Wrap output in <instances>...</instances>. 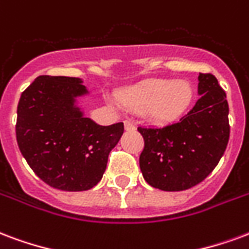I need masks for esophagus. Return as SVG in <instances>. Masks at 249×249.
I'll return each mask as SVG.
<instances>
[{"label":"esophagus","instance_id":"obj_1","mask_svg":"<svg viewBox=\"0 0 249 249\" xmlns=\"http://www.w3.org/2000/svg\"><path fill=\"white\" fill-rule=\"evenodd\" d=\"M124 128H126V131H134L135 130V124L131 121H124Z\"/></svg>","mask_w":249,"mask_h":249}]
</instances>
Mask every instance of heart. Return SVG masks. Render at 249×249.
I'll list each match as a JSON object with an SVG mask.
<instances>
[{"mask_svg": "<svg viewBox=\"0 0 249 249\" xmlns=\"http://www.w3.org/2000/svg\"><path fill=\"white\" fill-rule=\"evenodd\" d=\"M119 102L128 110L144 112L151 122L172 123L188 111L194 89L187 81L154 79L130 87L119 94Z\"/></svg>", "mask_w": 249, "mask_h": 249, "instance_id": "b5f03b06", "label": "heart"}]
</instances>
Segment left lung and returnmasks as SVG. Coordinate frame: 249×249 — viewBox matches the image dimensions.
<instances>
[{
	"label": "left lung",
	"mask_w": 249,
	"mask_h": 249,
	"mask_svg": "<svg viewBox=\"0 0 249 249\" xmlns=\"http://www.w3.org/2000/svg\"><path fill=\"white\" fill-rule=\"evenodd\" d=\"M195 106L179 122L138 127L144 139L143 178L163 191H183L203 182L217 166L230 139L226 92L212 74H199Z\"/></svg>",
	"instance_id": "obj_1"
}]
</instances>
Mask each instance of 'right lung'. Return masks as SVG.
Masks as SVG:
<instances>
[{"instance_id": "obj_1", "label": "right lung", "mask_w": 249, "mask_h": 249, "mask_svg": "<svg viewBox=\"0 0 249 249\" xmlns=\"http://www.w3.org/2000/svg\"><path fill=\"white\" fill-rule=\"evenodd\" d=\"M87 92L79 78L39 75L18 102L19 151L39 179L62 191L97 186L124 130L122 122L99 126L85 117L77 98Z\"/></svg>"}]
</instances>
